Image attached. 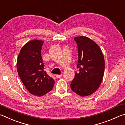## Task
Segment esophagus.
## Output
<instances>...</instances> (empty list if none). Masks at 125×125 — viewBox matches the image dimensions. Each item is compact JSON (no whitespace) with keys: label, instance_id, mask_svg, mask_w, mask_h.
<instances>
[{"label":"esophagus","instance_id":"esophagus-1","mask_svg":"<svg viewBox=\"0 0 125 125\" xmlns=\"http://www.w3.org/2000/svg\"><path fill=\"white\" fill-rule=\"evenodd\" d=\"M62 74H61V75H56V78H60L61 76H62Z\"/></svg>","mask_w":125,"mask_h":125}]
</instances>
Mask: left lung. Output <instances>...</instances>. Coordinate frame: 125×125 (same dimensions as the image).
<instances>
[{"label":"left lung","mask_w":125,"mask_h":125,"mask_svg":"<svg viewBox=\"0 0 125 125\" xmlns=\"http://www.w3.org/2000/svg\"><path fill=\"white\" fill-rule=\"evenodd\" d=\"M78 48V73L70 84L72 91L82 97L92 94L99 88L103 78L105 61L100 47L85 36L74 38Z\"/></svg>","instance_id":"obj_1"}]
</instances>
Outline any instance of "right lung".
Returning a JSON list of instances; mask_svg holds the SVG:
<instances>
[{
	"label": "right lung",
	"mask_w": 125,
	"mask_h": 125,
	"mask_svg": "<svg viewBox=\"0 0 125 125\" xmlns=\"http://www.w3.org/2000/svg\"><path fill=\"white\" fill-rule=\"evenodd\" d=\"M44 41L34 39L21 48L17 60V70L26 89L32 94L42 96L52 90L54 80L44 71L41 56Z\"/></svg>",
	"instance_id": "1"
}]
</instances>
